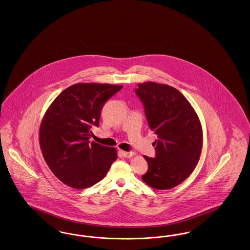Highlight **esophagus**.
Wrapping results in <instances>:
<instances>
[{"instance_id": "obj_1", "label": "esophagus", "mask_w": 250, "mask_h": 250, "mask_svg": "<svg viewBox=\"0 0 250 250\" xmlns=\"http://www.w3.org/2000/svg\"><path fill=\"white\" fill-rule=\"evenodd\" d=\"M122 154H123V156L125 157V158H129V157H132V156L135 154V152H133V151H125V150H122Z\"/></svg>"}]
</instances>
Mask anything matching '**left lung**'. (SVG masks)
Returning a JSON list of instances; mask_svg holds the SVG:
<instances>
[{
  "instance_id": "obj_1",
  "label": "left lung",
  "mask_w": 250,
  "mask_h": 250,
  "mask_svg": "<svg viewBox=\"0 0 250 250\" xmlns=\"http://www.w3.org/2000/svg\"><path fill=\"white\" fill-rule=\"evenodd\" d=\"M138 86L135 93L150 130L157 135L155 157L144 156L149 168L141 179L154 189L174 188L190 176L199 161L203 140L199 118L176 88L153 82Z\"/></svg>"
}]
</instances>
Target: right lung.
Returning <instances> with one entry per match:
<instances>
[{
	"mask_svg": "<svg viewBox=\"0 0 250 250\" xmlns=\"http://www.w3.org/2000/svg\"><path fill=\"white\" fill-rule=\"evenodd\" d=\"M109 83H76L62 91L40 127L42 156L54 175L74 189L102 180L117 159L114 148L90 141L104 103L122 89Z\"/></svg>",
	"mask_w": 250,
	"mask_h": 250,
	"instance_id": "add662e5",
	"label": "right lung"
}]
</instances>
